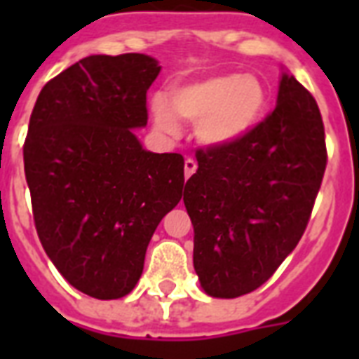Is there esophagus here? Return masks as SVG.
Wrapping results in <instances>:
<instances>
[{
    "mask_svg": "<svg viewBox=\"0 0 359 359\" xmlns=\"http://www.w3.org/2000/svg\"><path fill=\"white\" fill-rule=\"evenodd\" d=\"M197 169V162L194 158H186L184 160V173H186V179H190L191 175L196 173Z\"/></svg>",
    "mask_w": 359,
    "mask_h": 359,
    "instance_id": "1",
    "label": "esophagus"
}]
</instances>
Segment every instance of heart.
Segmentation results:
<instances>
[{"label": "heart", "instance_id": "b5f03b06", "mask_svg": "<svg viewBox=\"0 0 359 359\" xmlns=\"http://www.w3.org/2000/svg\"><path fill=\"white\" fill-rule=\"evenodd\" d=\"M175 114L197 124V135L205 145L225 147L242 140L255 128L266 109V91L255 76L218 74L171 95ZM158 126L175 132L173 114L163 102L152 104Z\"/></svg>", "mask_w": 359, "mask_h": 359}]
</instances>
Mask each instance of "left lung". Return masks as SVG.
I'll return each mask as SVG.
<instances>
[{"label":"left lung","instance_id":"8db88e82","mask_svg":"<svg viewBox=\"0 0 359 359\" xmlns=\"http://www.w3.org/2000/svg\"><path fill=\"white\" fill-rule=\"evenodd\" d=\"M196 158L184 205L197 278L214 298L248 294L272 278L311 218L328 162L317 102L283 74L273 111L242 140Z\"/></svg>","mask_w":359,"mask_h":359}]
</instances>
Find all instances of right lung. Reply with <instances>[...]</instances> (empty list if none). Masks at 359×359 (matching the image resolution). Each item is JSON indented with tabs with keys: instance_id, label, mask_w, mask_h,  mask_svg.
Masks as SVG:
<instances>
[{
	"instance_id": "right-lung-1",
	"label": "right lung",
	"mask_w": 359,
	"mask_h": 359,
	"mask_svg": "<svg viewBox=\"0 0 359 359\" xmlns=\"http://www.w3.org/2000/svg\"><path fill=\"white\" fill-rule=\"evenodd\" d=\"M156 59L89 55L48 81L31 111L24 171L41 244L74 289L123 298L140 281L147 245L177 207L184 158L145 151Z\"/></svg>"
}]
</instances>
